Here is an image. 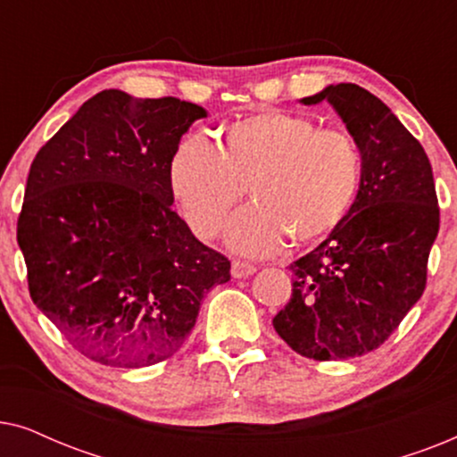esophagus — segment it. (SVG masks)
Returning <instances> with one entry per match:
<instances>
[{"instance_id": "34e87169", "label": "esophagus", "mask_w": 457, "mask_h": 457, "mask_svg": "<svg viewBox=\"0 0 457 457\" xmlns=\"http://www.w3.org/2000/svg\"><path fill=\"white\" fill-rule=\"evenodd\" d=\"M253 272H255V266L247 264V262L233 260V264H230V274H233L235 278H247V277H252Z\"/></svg>"}]
</instances>
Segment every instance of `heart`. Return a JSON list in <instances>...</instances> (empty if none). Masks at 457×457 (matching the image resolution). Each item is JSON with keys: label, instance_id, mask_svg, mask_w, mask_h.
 Here are the masks:
<instances>
[{"label": "heart", "instance_id": "b5f03b06", "mask_svg": "<svg viewBox=\"0 0 457 457\" xmlns=\"http://www.w3.org/2000/svg\"><path fill=\"white\" fill-rule=\"evenodd\" d=\"M216 145L187 137L168 162V183L193 233L212 239L249 193L253 205L228 224L237 252L266 255L328 237L345 220L361 177V155L341 129H318L308 116L264 110L222 124Z\"/></svg>", "mask_w": 457, "mask_h": 457}]
</instances>
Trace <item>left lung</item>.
Listing matches in <instances>:
<instances>
[{
	"instance_id": "8db88e82",
	"label": "left lung",
	"mask_w": 457,
	"mask_h": 457,
	"mask_svg": "<svg viewBox=\"0 0 457 457\" xmlns=\"http://www.w3.org/2000/svg\"><path fill=\"white\" fill-rule=\"evenodd\" d=\"M333 105L361 155L345 220L289 266L293 293L274 330L312 360L358 358L383 345L427 287L439 205L428 155L399 118L353 83L328 85L302 104Z\"/></svg>"
}]
</instances>
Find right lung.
I'll return each mask as SVG.
<instances>
[{
	"instance_id": "add662e5",
	"label": "right lung",
	"mask_w": 457,
	"mask_h": 457,
	"mask_svg": "<svg viewBox=\"0 0 457 457\" xmlns=\"http://www.w3.org/2000/svg\"><path fill=\"white\" fill-rule=\"evenodd\" d=\"M208 116L177 97L105 89L30 164L18 245L37 308L66 341L114 368L154 366L195 327L230 262L172 210L168 162Z\"/></svg>"
}]
</instances>
